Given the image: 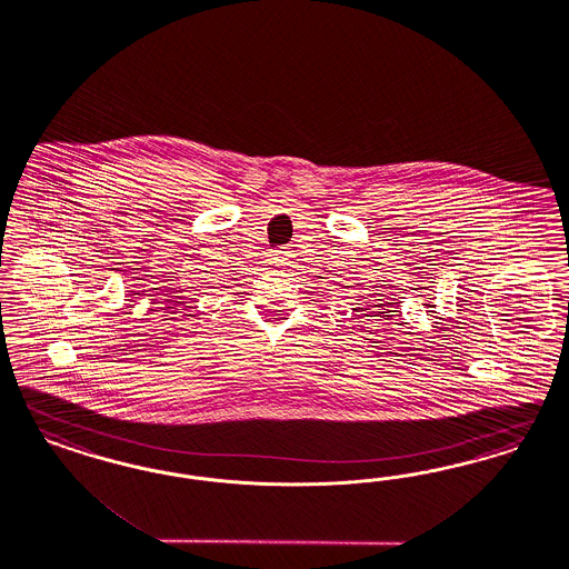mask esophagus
<instances>
[{"label":"esophagus","instance_id":"1","mask_svg":"<svg viewBox=\"0 0 569 569\" xmlns=\"http://www.w3.org/2000/svg\"><path fill=\"white\" fill-rule=\"evenodd\" d=\"M290 256H292V252L288 248H277V250H273V254H271V260H273L274 264L283 267V264L290 262Z\"/></svg>","mask_w":569,"mask_h":569}]
</instances>
